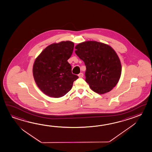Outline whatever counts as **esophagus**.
<instances>
[{
  "instance_id": "obj_1",
  "label": "esophagus",
  "mask_w": 152,
  "mask_h": 152,
  "mask_svg": "<svg viewBox=\"0 0 152 152\" xmlns=\"http://www.w3.org/2000/svg\"><path fill=\"white\" fill-rule=\"evenodd\" d=\"M78 77H83V73H80L79 75H78Z\"/></svg>"
}]
</instances>
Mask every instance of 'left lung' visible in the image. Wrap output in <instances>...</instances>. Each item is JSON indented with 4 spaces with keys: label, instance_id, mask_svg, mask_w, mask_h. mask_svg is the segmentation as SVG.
Segmentation results:
<instances>
[{
    "label": "left lung",
    "instance_id": "obj_1",
    "mask_svg": "<svg viewBox=\"0 0 152 152\" xmlns=\"http://www.w3.org/2000/svg\"><path fill=\"white\" fill-rule=\"evenodd\" d=\"M75 52L85 63L86 81L94 92H108L116 86L121 74V65L115 51L109 45L87 41L75 46Z\"/></svg>",
    "mask_w": 152,
    "mask_h": 152
}]
</instances>
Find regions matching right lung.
Listing matches in <instances>:
<instances>
[{"label": "right lung", "mask_w": 152, "mask_h": 152, "mask_svg": "<svg viewBox=\"0 0 152 152\" xmlns=\"http://www.w3.org/2000/svg\"><path fill=\"white\" fill-rule=\"evenodd\" d=\"M74 43L70 41L48 46L36 58L33 75L36 84L48 96L60 98L71 89L78 78L72 73L67 60L71 56Z\"/></svg>", "instance_id": "right-lung-1"}]
</instances>
